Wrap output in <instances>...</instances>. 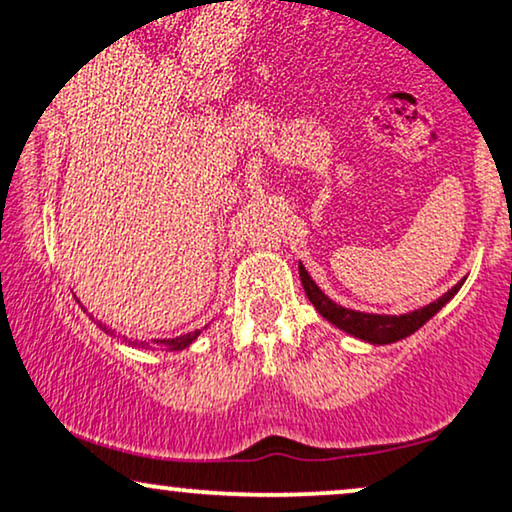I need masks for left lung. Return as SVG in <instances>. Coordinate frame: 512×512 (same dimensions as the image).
<instances>
[{
  "instance_id": "left-lung-1",
  "label": "left lung",
  "mask_w": 512,
  "mask_h": 512,
  "mask_svg": "<svg viewBox=\"0 0 512 512\" xmlns=\"http://www.w3.org/2000/svg\"><path fill=\"white\" fill-rule=\"evenodd\" d=\"M299 277H301V285H304V292L308 296V301L315 306L327 323H332L339 330L351 334V337L361 339L365 344L372 346H384V344H394L401 342L413 334L415 330H420L427 320L434 318L441 308H444L453 296L458 294V289L463 287L465 277L458 282L456 287H451L449 292L444 296H439L437 301L432 304L418 308V311H410V313H401V315H380V313H365V311H353V308L339 306L337 301H332L323 289L315 285V280L308 275V270L304 268V263L299 261Z\"/></svg>"
}]
</instances>
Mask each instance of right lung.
I'll list each match as a JSON object with an SVG mask.
<instances>
[{
    "label": "right lung",
    "instance_id": "obj_1",
    "mask_svg": "<svg viewBox=\"0 0 512 512\" xmlns=\"http://www.w3.org/2000/svg\"><path fill=\"white\" fill-rule=\"evenodd\" d=\"M99 327H102V325H99ZM102 330H106V327H102ZM106 332H109V330H106ZM199 332L201 330H194V332H187V334H182V337H175V339H161V342H156V339H154V344H147V342H128V344L130 346H142V349L180 351V349H187V346L199 337Z\"/></svg>",
    "mask_w": 512,
    "mask_h": 512
}]
</instances>
